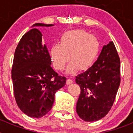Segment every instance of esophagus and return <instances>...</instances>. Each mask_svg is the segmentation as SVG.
I'll return each mask as SVG.
<instances>
[{
  "mask_svg": "<svg viewBox=\"0 0 133 133\" xmlns=\"http://www.w3.org/2000/svg\"><path fill=\"white\" fill-rule=\"evenodd\" d=\"M72 83H73V81L72 79H70V78H69L66 80V84H72Z\"/></svg>",
  "mask_w": 133,
  "mask_h": 133,
  "instance_id": "esophagus-1",
  "label": "esophagus"
}]
</instances>
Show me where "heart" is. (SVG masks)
<instances>
[{
  "instance_id": "b5f03b06",
  "label": "heart",
  "mask_w": 133,
  "mask_h": 133,
  "mask_svg": "<svg viewBox=\"0 0 133 133\" xmlns=\"http://www.w3.org/2000/svg\"><path fill=\"white\" fill-rule=\"evenodd\" d=\"M99 52L97 38L84 30L65 32L61 35L60 43H55L50 49V56L56 70H63L69 59L66 71L72 72L89 69L95 63Z\"/></svg>"
}]
</instances>
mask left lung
<instances>
[{"instance_id":"8db88e82","label":"left lung","mask_w":133,"mask_h":133,"mask_svg":"<svg viewBox=\"0 0 133 133\" xmlns=\"http://www.w3.org/2000/svg\"><path fill=\"white\" fill-rule=\"evenodd\" d=\"M81 88L77 112L87 122L106 116L115 101L120 83V58L113 42L104 45L97 61L76 77Z\"/></svg>"}]
</instances>
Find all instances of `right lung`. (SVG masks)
Wrapping results in <instances>:
<instances>
[{
  "label": "right lung",
  "mask_w": 133,
  "mask_h": 133,
  "mask_svg": "<svg viewBox=\"0 0 133 133\" xmlns=\"http://www.w3.org/2000/svg\"><path fill=\"white\" fill-rule=\"evenodd\" d=\"M54 24L36 23L35 26ZM51 58L42 41V34L32 29L20 40L12 67L14 94L19 109L29 117L41 118L51 110L55 95L66 84L51 67Z\"/></svg>",
  "instance_id": "right-lung-1"
}]
</instances>
